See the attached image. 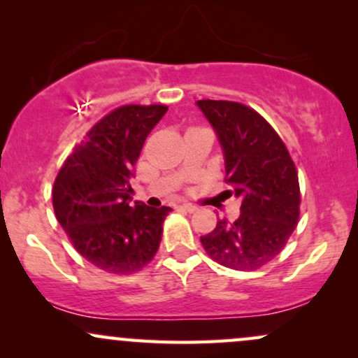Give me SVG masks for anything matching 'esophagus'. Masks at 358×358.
Here are the masks:
<instances>
[{"instance_id":"1","label":"esophagus","mask_w":358,"mask_h":358,"mask_svg":"<svg viewBox=\"0 0 358 358\" xmlns=\"http://www.w3.org/2000/svg\"><path fill=\"white\" fill-rule=\"evenodd\" d=\"M178 208H182V210H185V212H195L199 207L193 203H182Z\"/></svg>"}]
</instances>
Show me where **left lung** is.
I'll list each match as a JSON object with an SVG mask.
<instances>
[{"mask_svg":"<svg viewBox=\"0 0 358 358\" xmlns=\"http://www.w3.org/2000/svg\"><path fill=\"white\" fill-rule=\"evenodd\" d=\"M224 150L225 196L241 200L239 219L217 220L200 237L208 257L236 271H256L286 248L299 220L298 171L274 127L234 101H196Z\"/></svg>","mask_w":358,"mask_h":358,"instance_id":"1","label":"left lung"}]
</instances>
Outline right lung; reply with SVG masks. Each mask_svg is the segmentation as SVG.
<instances>
[{
  "instance_id": "obj_1",
  "label": "right lung",
  "mask_w": 358,
  "mask_h": 358,
  "mask_svg": "<svg viewBox=\"0 0 358 358\" xmlns=\"http://www.w3.org/2000/svg\"><path fill=\"white\" fill-rule=\"evenodd\" d=\"M165 104L119 106L87 131L62 165L53 210L72 245L110 274H133L153 261L170 207L131 203V178Z\"/></svg>"
}]
</instances>
